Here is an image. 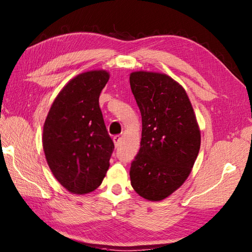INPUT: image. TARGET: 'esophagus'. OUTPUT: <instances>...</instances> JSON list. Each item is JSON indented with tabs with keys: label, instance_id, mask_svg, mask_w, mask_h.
I'll use <instances>...</instances> for the list:
<instances>
[{
	"label": "esophagus",
	"instance_id": "esophagus-1",
	"mask_svg": "<svg viewBox=\"0 0 252 252\" xmlns=\"http://www.w3.org/2000/svg\"><path fill=\"white\" fill-rule=\"evenodd\" d=\"M120 141H121V138L119 135L113 136V142H114V146H116V148H118L119 144H120Z\"/></svg>",
	"mask_w": 252,
	"mask_h": 252
}]
</instances>
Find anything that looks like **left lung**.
Wrapping results in <instances>:
<instances>
[{
	"label": "left lung",
	"instance_id": "8db88e82",
	"mask_svg": "<svg viewBox=\"0 0 252 252\" xmlns=\"http://www.w3.org/2000/svg\"><path fill=\"white\" fill-rule=\"evenodd\" d=\"M132 94L142 116L139 153L130 178L141 197L159 202L183 185L200 148V130L185 89L161 72L134 71Z\"/></svg>",
	"mask_w": 252,
	"mask_h": 252
}]
</instances>
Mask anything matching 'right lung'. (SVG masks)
I'll return each mask as SVG.
<instances>
[{
  "label": "right lung",
  "instance_id": "obj_1",
  "mask_svg": "<svg viewBox=\"0 0 252 252\" xmlns=\"http://www.w3.org/2000/svg\"><path fill=\"white\" fill-rule=\"evenodd\" d=\"M110 75L82 72L61 90L43 129V149L55 178L72 194L98 189L110 166L114 144L108 134L99 95Z\"/></svg>",
  "mask_w": 252,
  "mask_h": 252
}]
</instances>
